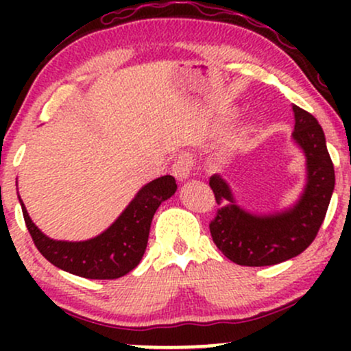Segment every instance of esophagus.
Segmentation results:
<instances>
[{"mask_svg":"<svg viewBox=\"0 0 351 351\" xmlns=\"http://www.w3.org/2000/svg\"><path fill=\"white\" fill-rule=\"evenodd\" d=\"M171 170H173V175H175L180 181L188 180L193 173V162L189 158L181 156V158H178L175 163H173Z\"/></svg>","mask_w":351,"mask_h":351,"instance_id":"34e87169","label":"esophagus"}]
</instances>
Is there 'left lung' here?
I'll return each instance as SVG.
<instances>
[{
  "label": "left lung",
  "mask_w": 351,
  "mask_h": 351,
  "mask_svg": "<svg viewBox=\"0 0 351 351\" xmlns=\"http://www.w3.org/2000/svg\"><path fill=\"white\" fill-rule=\"evenodd\" d=\"M292 110L295 117L292 136L307 160V183L292 208L274 215H252L236 203L231 188L219 175L209 178L219 204L209 231L217 249L239 265H274L299 256L315 239L327 215L335 170L324 130L304 108L292 106Z\"/></svg>",
  "instance_id": "1"
}]
</instances>
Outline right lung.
Wrapping results in <instances>:
<instances>
[{"mask_svg": "<svg viewBox=\"0 0 351 351\" xmlns=\"http://www.w3.org/2000/svg\"><path fill=\"white\" fill-rule=\"evenodd\" d=\"M176 191L171 175L160 176L140 189L123 213L102 234L79 243L54 241L39 231L23 208L24 223L38 251L62 271L86 279H119L134 271L147 249L153 215Z\"/></svg>", "mask_w": 351, "mask_h": 351, "instance_id": "right-lung-1", "label": "right lung"}]
</instances>
